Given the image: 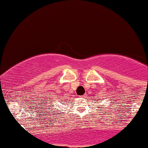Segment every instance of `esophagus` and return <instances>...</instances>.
Masks as SVG:
<instances>
[{"mask_svg": "<svg viewBox=\"0 0 148 148\" xmlns=\"http://www.w3.org/2000/svg\"><path fill=\"white\" fill-rule=\"evenodd\" d=\"M86 95H83V96H80V98H81V99H83V98H86Z\"/></svg>", "mask_w": 148, "mask_h": 148, "instance_id": "esophagus-1", "label": "esophagus"}]
</instances>
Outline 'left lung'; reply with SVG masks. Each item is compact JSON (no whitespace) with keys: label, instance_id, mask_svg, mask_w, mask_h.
Returning a JSON list of instances; mask_svg holds the SVG:
<instances>
[{"label":"left lung","instance_id":"1","mask_svg":"<svg viewBox=\"0 0 148 148\" xmlns=\"http://www.w3.org/2000/svg\"><path fill=\"white\" fill-rule=\"evenodd\" d=\"M98 100H99V99H98ZM101 106H102V105H101Z\"/></svg>","mask_w":148,"mask_h":148}]
</instances>
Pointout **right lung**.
<instances>
[{
  "label": "right lung",
  "instance_id": "obj_1",
  "mask_svg": "<svg viewBox=\"0 0 148 148\" xmlns=\"http://www.w3.org/2000/svg\"><path fill=\"white\" fill-rule=\"evenodd\" d=\"M52 103V101H51V102H50V103Z\"/></svg>",
  "mask_w": 148,
  "mask_h": 148
}]
</instances>
